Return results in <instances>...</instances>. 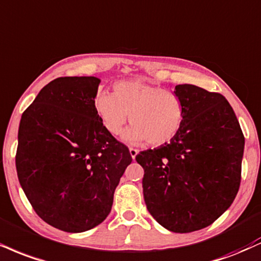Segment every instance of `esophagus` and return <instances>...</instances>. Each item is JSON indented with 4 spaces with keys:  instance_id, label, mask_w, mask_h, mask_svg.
Returning <instances> with one entry per match:
<instances>
[{
    "instance_id": "esophagus-1",
    "label": "esophagus",
    "mask_w": 261,
    "mask_h": 261,
    "mask_svg": "<svg viewBox=\"0 0 261 261\" xmlns=\"http://www.w3.org/2000/svg\"><path fill=\"white\" fill-rule=\"evenodd\" d=\"M137 153H139V150H137L136 148H133V147H130V154H131V156H133V159L136 158Z\"/></svg>"
}]
</instances>
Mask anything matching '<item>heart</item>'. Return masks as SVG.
Masks as SVG:
<instances>
[{"mask_svg": "<svg viewBox=\"0 0 261 261\" xmlns=\"http://www.w3.org/2000/svg\"><path fill=\"white\" fill-rule=\"evenodd\" d=\"M96 114L112 135L121 133L130 115L133 125L125 134L128 142L147 141L162 146L174 139L185 120L184 100L175 91L143 81H119L109 91H98L93 99Z\"/></svg>", "mask_w": 261, "mask_h": 261, "instance_id": "obj_1", "label": "heart"}]
</instances>
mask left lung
Segmentation results:
<instances>
[{
  "instance_id": "left-lung-1",
  "label": "left lung",
  "mask_w": 261,
  "mask_h": 261,
  "mask_svg": "<svg viewBox=\"0 0 261 261\" xmlns=\"http://www.w3.org/2000/svg\"><path fill=\"white\" fill-rule=\"evenodd\" d=\"M185 105L181 130L169 143L136 155L150 215L169 231L212 225L230 208L241 185L244 136L224 96L177 85Z\"/></svg>"
}]
</instances>
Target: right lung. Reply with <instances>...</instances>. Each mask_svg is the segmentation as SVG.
Instances as JSON below:
<instances>
[{
    "label": "right lung",
    "instance_id": "1",
    "mask_svg": "<svg viewBox=\"0 0 261 261\" xmlns=\"http://www.w3.org/2000/svg\"><path fill=\"white\" fill-rule=\"evenodd\" d=\"M99 79L58 77L47 84L21 115L15 166L25 196L43 221L84 232L111 213L128 148L96 114Z\"/></svg>",
    "mask_w": 261,
    "mask_h": 261
}]
</instances>
